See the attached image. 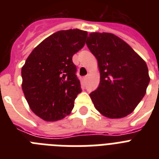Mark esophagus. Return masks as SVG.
<instances>
[{
  "label": "esophagus",
  "mask_w": 159,
  "mask_h": 159,
  "mask_svg": "<svg viewBox=\"0 0 159 159\" xmlns=\"http://www.w3.org/2000/svg\"><path fill=\"white\" fill-rule=\"evenodd\" d=\"M87 79H88V75H87V76H85V77H83V80H84L85 82H87Z\"/></svg>",
  "instance_id": "34e87169"
}]
</instances>
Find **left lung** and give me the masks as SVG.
Wrapping results in <instances>:
<instances>
[{"instance_id":"obj_1","label":"left lung","mask_w":159,"mask_h":159,"mask_svg":"<svg viewBox=\"0 0 159 159\" xmlns=\"http://www.w3.org/2000/svg\"><path fill=\"white\" fill-rule=\"evenodd\" d=\"M87 45L98 62L99 87L90 94L100 113L122 118L135 109L150 78L146 62L128 43L111 33H91Z\"/></svg>"}]
</instances>
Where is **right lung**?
I'll return each mask as SVG.
<instances>
[{
    "label": "right lung",
    "mask_w": 159,
    "mask_h": 159,
    "mask_svg": "<svg viewBox=\"0 0 159 159\" xmlns=\"http://www.w3.org/2000/svg\"><path fill=\"white\" fill-rule=\"evenodd\" d=\"M87 36L77 29L57 31L34 48L22 67L25 99L43 120H59L74 107L82 88L72 56L83 48Z\"/></svg>",
    "instance_id": "1"
}]
</instances>
